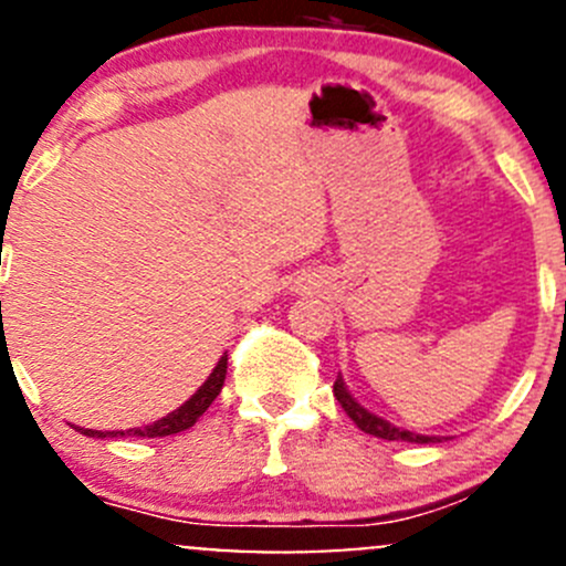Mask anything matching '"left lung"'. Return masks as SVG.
Masks as SVG:
<instances>
[{"label": "left lung", "mask_w": 566, "mask_h": 566, "mask_svg": "<svg viewBox=\"0 0 566 566\" xmlns=\"http://www.w3.org/2000/svg\"><path fill=\"white\" fill-rule=\"evenodd\" d=\"M333 396L338 398V403H342L344 412H347L349 418L355 420V426H358L360 431L371 433V437H377V439H388V442H415V444L437 442V437H423V433L403 431V428L390 426L388 420L377 418V415H371V412H368V409H363L360 403L355 401L353 396H349L347 388H344V379H342V377H338L336 382H333Z\"/></svg>", "instance_id": "1"}]
</instances>
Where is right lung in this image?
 Masks as SVG:
<instances>
[{"label":"right lung","mask_w":566,"mask_h":566,"mask_svg":"<svg viewBox=\"0 0 566 566\" xmlns=\"http://www.w3.org/2000/svg\"><path fill=\"white\" fill-rule=\"evenodd\" d=\"M224 374H228V355H222V358H219L217 368L211 371V377H208L206 382L200 385V390L195 392V396L189 398L187 403H181L176 412H170L168 418L157 420V423H151V426L129 428V431H94V428H78V431L86 433V437H99V439H105V437H148V439H157V437H170V433H181V431H187V428H192L195 423H198L200 415H203L206 409L211 407V401L219 396V390H222Z\"/></svg>","instance_id":"1"}]
</instances>
